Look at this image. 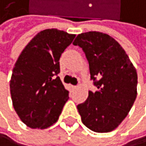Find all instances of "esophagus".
<instances>
[{
    "instance_id": "1",
    "label": "esophagus",
    "mask_w": 146,
    "mask_h": 146,
    "mask_svg": "<svg viewBox=\"0 0 146 146\" xmlns=\"http://www.w3.org/2000/svg\"><path fill=\"white\" fill-rule=\"evenodd\" d=\"M77 88V86H74V85H71V89L72 90H75Z\"/></svg>"
}]
</instances>
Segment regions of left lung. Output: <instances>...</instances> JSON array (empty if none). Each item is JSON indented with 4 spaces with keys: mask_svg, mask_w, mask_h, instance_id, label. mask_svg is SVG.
<instances>
[{
    "mask_svg": "<svg viewBox=\"0 0 146 146\" xmlns=\"http://www.w3.org/2000/svg\"><path fill=\"white\" fill-rule=\"evenodd\" d=\"M72 44L85 53L91 79L97 87L77 106L82 121L94 132H110L127 116L135 100L136 70L123 47L107 34L82 33Z\"/></svg>",
    "mask_w": 146,
    "mask_h": 146,
    "instance_id": "1",
    "label": "left lung"
}]
</instances>
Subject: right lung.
<instances>
[{
	"mask_svg": "<svg viewBox=\"0 0 146 146\" xmlns=\"http://www.w3.org/2000/svg\"><path fill=\"white\" fill-rule=\"evenodd\" d=\"M75 35L55 29L37 33L25 46L12 70V105L20 120L45 129L58 120L69 92L59 76V59Z\"/></svg>",
	"mask_w": 146,
	"mask_h": 146,
	"instance_id": "add662e5",
	"label": "right lung"
}]
</instances>
